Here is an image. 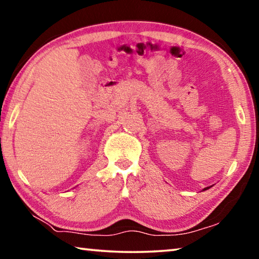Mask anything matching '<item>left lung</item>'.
<instances>
[{
  "instance_id": "8db88e82",
  "label": "left lung",
  "mask_w": 259,
  "mask_h": 259,
  "mask_svg": "<svg viewBox=\"0 0 259 259\" xmlns=\"http://www.w3.org/2000/svg\"><path fill=\"white\" fill-rule=\"evenodd\" d=\"M210 187H211V186H209V187H205V188H204V190H203V191H205V190H208V188H210Z\"/></svg>"
}]
</instances>
